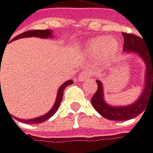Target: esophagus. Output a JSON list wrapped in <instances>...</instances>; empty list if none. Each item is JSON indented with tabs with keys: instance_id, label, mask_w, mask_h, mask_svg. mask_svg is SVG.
Returning a JSON list of instances; mask_svg holds the SVG:
<instances>
[{
	"instance_id": "obj_1",
	"label": "esophagus",
	"mask_w": 153,
	"mask_h": 153,
	"mask_svg": "<svg viewBox=\"0 0 153 153\" xmlns=\"http://www.w3.org/2000/svg\"><path fill=\"white\" fill-rule=\"evenodd\" d=\"M90 79V75L87 73H82L79 76V80L80 81H84V80H89Z\"/></svg>"
}]
</instances>
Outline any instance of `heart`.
Here are the masks:
<instances>
[{"label":"heart","instance_id":"1","mask_svg":"<svg viewBox=\"0 0 153 153\" xmlns=\"http://www.w3.org/2000/svg\"><path fill=\"white\" fill-rule=\"evenodd\" d=\"M120 42L115 38L99 36L84 43L83 50L89 56H95L99 65H106L113 60L120 50Z\"/></svg>","mask_w":153,"mask_h":153}]
</instances>
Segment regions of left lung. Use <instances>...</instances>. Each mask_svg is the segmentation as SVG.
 I'll list each match as a JSON object with an SVG mask.
<instances>
[{"label":"left lung","mask_w":153,"mask_h":153,"mask_svg":"<svg viewBox=\"0 0 153 153\" xmlns=\"http://www.w3.org/2000/svg\"><path fill=\"white\" fill-rule=\"evenodd\" d=\"M123 51L126 54H136L145 62V80L140 97L136 101L126 106H111L106 102L102 81L97 80V90L91 100L93 107L105 118L114 121H124L134 118L145 111L149 98H153V50H149L144 44L140 37L127 33H123Z\"/></svg>","instance_id":"left-lung-1"}]
</instances>
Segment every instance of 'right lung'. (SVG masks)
Returning a JSON list of instances; mask_svg holds the SVG:
<instances>
[{
	"label": "right lung",
	"instance_id": "add662e5",
	"mask_svg": "<svg viewBox=\"0 0 153 153\" xmlns=\"http://www.w3.org/2000/svg\"><path fill=\"white\" fill-rule=\"evenodd\" d=\"M52 35H53V34H52V31L50 29H46V30H30V31H26L24 33L20 34L19 36L15 37L12 40H15V39H22V38H30V37H36V38H39V39H49V38H52ZM73 83H74V81L72 79L67 80L59 88L55 104H54L53 107H52V109L48 111V113H46L45 114H43L42 116H39V117L32 118V119H27V120L26 119H22V118H17V119L19 121H22V122H23V123H26V124H39V123H42V122H44L47 119H49L50 117L53 116L56 114V111H58L59 105H60V102L62 100V97H63L64 89L67 86H69V85H71V84H73Z\"/></svg>",
	"mask_w": 153,
	"mask_h": 153
}]
</instances>
